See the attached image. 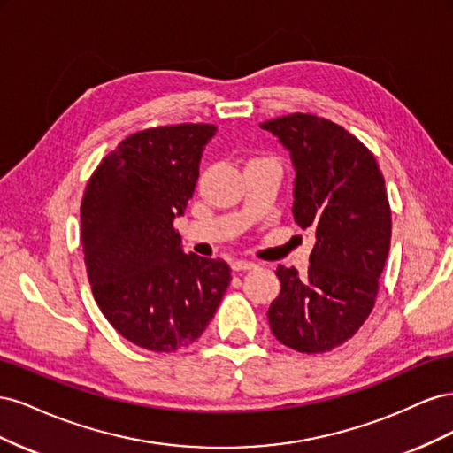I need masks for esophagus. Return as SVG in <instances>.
Here are the masks:
<instances>
[{
    "mask_svg": "<svg viewBox=\"0 0 453 453\" xmlns=\"http://www.w3.org/2000/svg\"><path fill=\"white\" fill-rule=\"evenodd\" d=\"M257 265L251 263V260H243V258H236L232 260V270L234 272H245V270H253Z\"/></svg>",
    "mask_w": 453,
    "mask_h": 453,
    "instance_id": "34e87169",
    "label": "esophagus"
}]
</instances>
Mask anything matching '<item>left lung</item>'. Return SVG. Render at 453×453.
<instances>
[{
  "instance_id": "8db88e82",
  "label": "left lung",
  "mask_w": 453,
  "mask_h": 453,
  "mask_svg": "<svg viewBox=\"0 0 453 453\" xmlns=\"http://www.w3.org/2000/svg\"><path fill=\"white\" fill-rule=\"evenodd\" d=\"M289 150L293 215L315 234L308 276L278 266L272 334L300 353L344 344L366 321L391 243L386 181L370 150L334 122L304 113L260 125Z\"/></svg>"
}]
</instances>
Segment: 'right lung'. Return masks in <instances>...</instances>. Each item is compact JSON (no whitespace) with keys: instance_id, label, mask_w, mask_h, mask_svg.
Masks as SVG:
<instances>
[{"instance_id":"right-lung-1","label":"right lung","mask_w":453,"mask_h":453,"mask_svg":"<svg viewBox=\"0 0 453 453\" xmlns=\"http://www.w3.org/2000/svg\"><path fill=\"white\" fill-rule=\"evenodd\" d=\"M215 132L175 125L132 134L96 168L81 202L96 303L122 338L149 351L193 344L230 283L225 260L187 255L173 228Z\"/></svg>"}]
</instances>
